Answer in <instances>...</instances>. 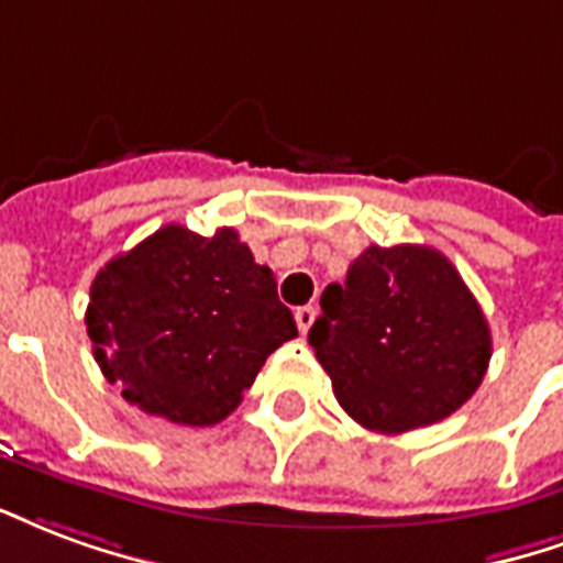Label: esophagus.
Masks as SVG:
<instances>
[{"label":"esophagus","instance_id":"esophagus-1","mask_svg":"<svg viewBox=\"0 0 563 563\" xmlns=\"http://www.w3.org/2000/svg\"><path fill=\"white\" fill-rule=\"evenodd\" d=\"M314 314H318V311H314V306H299V309L294 311V318H297V327H299V332H302V335L311 330V323H314Z\"/></svg>","mask_w":563,"mask_h":563}]
</instances>
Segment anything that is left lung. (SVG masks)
<instances>
[{
  "mask_svg": "<svg viewBox=\"0 0 563 563\" xmlns=\"http://www.w3.org/2000/svg\"><path fill=\"white\" fill-rule=\"evenodd\" d=\"M332 393L360 426L401 434L465 405L489 368L492 332L455 266L429 245H368L309 330Z\"/></svg>",
  "mask_w": 563,
  "mask_h": 563,
  "instance_id": "1",
  "label": "left lung"
}]
</instances>
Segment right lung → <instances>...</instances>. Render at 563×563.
Returning <instances> with one entry per match:
<instances>
[{
    "mask_svg": "<svg viewBox=\"0 0 563 563\" xmlns=\"http://www.w3.org/2000/svg\"><path fill=\"white\" fill-rule=\"evenodd\" d=\"M86 332L125 401L179 426H216L297 323L273 269L254 264L233 228L200 236L164 224L98 273Z\"/></svg>",
    "mask_w": 563,
    "mask_h": 563,
    "instance_id": "1",
    "label": "right lung"
}]
</instances>
